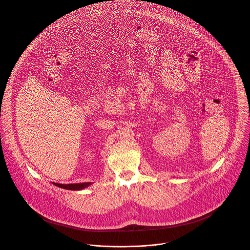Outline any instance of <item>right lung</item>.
<instances>
[{
  "mask_svg": "<svg viewBox=\"0 0 250 250\" xmlns=\"http://www.w3.org/2000/svg\"><path fill=\"white\" fill-rule=\"evenodd\" d=\"M55 186L60 187L62 188H65V189H70V190H80L83 188H85L86 187H88L91 183L87 182V183H79V184H58V183H53Z\"/></svg>",
  "mask_w": 250,
  "mask_h": 250,
  "instance_id": "right-lung-1",
  "label": "right lung"
}]
</instances>
